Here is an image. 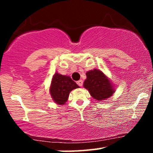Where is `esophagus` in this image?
Returning <instances> with one entry per match:
<instances>
[{
  "label": "esophagus",
  "instance_id": "1",
  "mask_svg": "<svg viewBox=\"0 0 153 153\" xmlns=\"http://www.w3.org/2000/svg\"><path fill=\"white\" fill-rule=\"evenodd\" d=\"M77 84H78L80 87H82V84H83V82H82V80H78V81H77Z\"/></svg>",
  "mask_w": 153,
  "mask_h": 153
}]
</instances>
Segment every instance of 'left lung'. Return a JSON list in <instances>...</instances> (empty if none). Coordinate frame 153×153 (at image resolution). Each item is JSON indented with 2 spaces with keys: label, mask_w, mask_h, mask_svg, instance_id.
Returning a JSON list of instances; mask_svg holds the SVG:
<instances>
[{
  "label": "left lung",
  "mask_w": 153,
  "mask_h": 153,
  "mask_svg": "<svg viewBox=\"0 0 153 153\" xmlns=\"http://www.w3.org/2000/svg\"><path fill=\"white\" fill-rule=\"evenodd\" d=\"M87 78L83 86L97 101H103L114 94L115 90L111 82L100 70L94 69L86 73Z\"/></svg>",
  "instance_id": "1"
}]
</instances>
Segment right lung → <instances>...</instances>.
Wrapping results in <instances>:
<instances>
[{
	"instance_id": "add662e5",
	"label": "right lung",
	"mask_w": 153,
	"mask_h": 153,
	"mask_svg": "<svg viewBox=\"0 0 153 153\" xmlns=\"http://www.w3.org/2000/svg\"><path fill=\"white\" fill-rule=\"evenodd\" d=\"M79 86L69 76L56 73L52 78L50 88V94L54 102L64 105L68 99L70 92Z\"/></svg>"
}]
</instances>
